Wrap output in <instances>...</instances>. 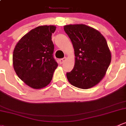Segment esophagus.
<instances>
[{"label": "esophagus", "mask_w": 126, "mask_h": 126, "mask_svg": "<svg viewBox=\"0 0 126 126\" xmlns=\"http://www.w3.org/2000/svg\"><path fill=\"white\" fill-rule=\"evenodd\" d=\"M66 59H67V58L65 57V58H63V59H60L59 60V63H61V64H62V63H64L65 61H66Z\"/></svg>", "instance_id": "1"}]
</instances>
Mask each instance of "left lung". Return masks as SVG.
<instances>
[{
  "label": "left lung",
  "mask_w": 126,
  "mask_h": 126,
  "mask_svg": "<svg viewBox=\"0 0 126 126\" xmlns=\"http://www.w3.org/2000/svg\"><path fill=\"white\" fill-rule=\"evenodd\" d=\"M75 51V65L67 73L73 86L88 89L103 79L111 62V52L107 41L99 31L84 24L63 27Z\"/></svg>",
  "instance_id": "left-lung-1"
}]
</instances>
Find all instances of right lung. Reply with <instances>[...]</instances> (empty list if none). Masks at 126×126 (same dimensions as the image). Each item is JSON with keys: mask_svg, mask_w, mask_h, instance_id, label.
Returning <instances> with one entry per match:
<instances>
[{"mask_svg": "<svg viewBox=\"0 0 126 126\" xmlns=\"http://www.w3.org/2000/svg\"><path fill=\"white\" fill-rule=\"evenodd\" d=\"M54 25L37 27L25 34L16 45L13 64L16 73L25 84L34 89L48 85L58 63L53 56L51 35Z\"/></svg>", "mask_w": 126, "mask_h": 126, "instance_id": "add662e5", "label": "right lung"}]
</instances>
